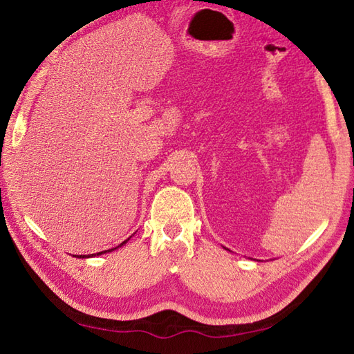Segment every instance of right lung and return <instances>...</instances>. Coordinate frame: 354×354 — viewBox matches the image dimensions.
I'll use <instances>...</instances> for the list:
<instances>
[{
  "mask_svg": "<svg viewBox=\"0 0 354 354\" xmlns=\"http://www.w3.org/2000/svg\"><path fill=\"white\" fill-rule=\"evenodd\" d=\"M131 238V236H130ZM129 238V239H130ZM129 239H126V241H124V242H121V244L120 245H118V247H115V248H110V250H104V252H100V253H93V254H88V256H86V254H75V258H93V256H96V254H101V253H107V252H113V250H116V248H120V247H122L124 244H126V242L129 241Z\"/></svg>",
  "mask_w": 354,
  "mask_h": 354,
  "instance_id": "right-lung-1",
  "label": "right lung"
}]
</instances>
